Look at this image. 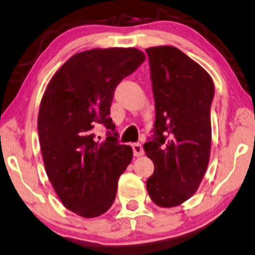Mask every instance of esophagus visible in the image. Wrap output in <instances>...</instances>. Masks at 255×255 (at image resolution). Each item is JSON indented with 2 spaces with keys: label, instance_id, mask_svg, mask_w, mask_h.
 I'll use <instances>...</instances> for the list:
<instances>
[{
  "label": "esophagus",
  "instance_id": "1",
  "mask_svg": "<svg viewBox=\"0 0 255 255\" xmlns=\"http://www.w3.org/2000/svg\"><path fill=\"white\" fill-rule=\"evenodd\" d=\"M131 148H132V153H134L135 157H141L143 156V153H144L142 145L139 144V143H134V144L131 145Z\"/></svg>",
  "mask_w": 255,
  "mask_h": 255
}]
</instances>
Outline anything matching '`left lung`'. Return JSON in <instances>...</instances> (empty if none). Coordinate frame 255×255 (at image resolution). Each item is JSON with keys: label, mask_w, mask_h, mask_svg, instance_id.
Wrapping results in <instances>:
<instances>
[{"label": "left lung", "mask_w": 255, "mask_h": 255, "mask_svg": "<svg viewBox=\"0 0 255 255\" xmlns=\"http://www.w3.org/2000/svg\"><path fill=\"white\" fill-rule=\"evenodd\" d=\"M155 97L153 136L144 144L155 165L146 180L150 199L171 208L198 191L210 157V75L173 46L145 49Z\"/></svg>", "instance_id": "obj_1"}]
</instances>
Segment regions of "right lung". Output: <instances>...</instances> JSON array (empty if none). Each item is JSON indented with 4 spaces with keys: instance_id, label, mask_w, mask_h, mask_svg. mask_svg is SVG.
I'll list each match as a JSON object with an SVG mask.
<instances>
[{
    "instance_id": "right-lung-1",
    "label": "right lung",
    "mask_w": 255,
    "mask_h": 255,
    "mask_svg": "<svg viewBox=\"0 0 255 255\" xmlns=\"http://www.w3.org/2000/svg\"><path fill=\"white\" fill-rule=\"evenodd\" d=\"M136 48L77 53L56 71L42 96L38 132L46 173L63 206L85 218L106 213L118 180L131 162V146L118 143L110 118L117 85L144 62ZM104 124L105 141L94 131Z\"/></svg>"
}]
</instances>
